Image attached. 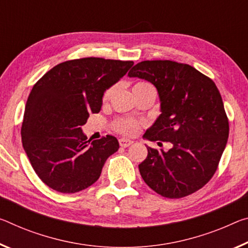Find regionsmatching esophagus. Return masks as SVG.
<instances>
[{"instance_id":"esophagus-1","label":"esophagus","mask_w":248,"mask_h":248,"mask_svg":"<svg viewBox=\"0 0 248 248\" xmlns=\"http://www.w3.org/2000/svg\"><path fill=\"white\" fill-rule=\"evenodd\" d=\"M132 143H133V141L129 140V139H120L119 140L120 147H123V148H128L129 145H131Z\"/></svg>"}]
</instances>
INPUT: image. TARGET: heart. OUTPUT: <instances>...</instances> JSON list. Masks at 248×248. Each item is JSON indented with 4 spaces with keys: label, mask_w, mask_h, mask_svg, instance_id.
Returning a JSON list of instances; mask_svg holds the SVG:
<instances>
[{
    "label": "heart",
    "mask_w": 248,
    "mask_h": 248,
    "mask_svg": "<svg viewBox=\"0 0 248 248\" xmlns=\"http://www.w3.org/2000/svg\"><path fill=\"white\" fill-rule=\"evenodd\" d=\"M143 88H153L150 84L148 82H138L135 85L133 89H143ZM115 87H110L106 90L104 93V101L109 100V98L111 97ZM113 129L120 135L125 137H131L135 136L140 129V124L138 121L132 120V119H118L113 123Z\"/></svg>",
    "instance_id": "obj_1"
}]
</instances>
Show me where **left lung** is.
<instances>
[{"label": "left lung", "mask_w": 248, "mask_h": 248, "mask_svg": "<svg viewBox=\"0 0 248 248\" xmlns=\"http://www.w3.org/2000/svg\"><path fill=\"white\" fill-rule=\"evenodd\" d=\"M128 76L150 81L159 93L162 113L143 138L172 145L167 152L147 147V158L139 164L141 176L164 198L194 193L217 170L229 138L217 87L198 69L173 61L140 62Z\"/></svg>", "instance_id": "obj_1"}]
</instances>
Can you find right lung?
Masks as SVG:
<instances>
[{
    "mask_svg": "<svg viewBox=\"0 0 248 248\" xmlns=\"http://www.w3.org/2000/svg\"><path fill=\"white\" fill-rule=\"evenodd\" d=\"M132 61L86 57L61 62L39 79L27 98L23 148L35 173L61 193H76L99 179L119 149L112 136L87 140L81 125L98 113L106 89L123 78Z\"/></svg>",
    "mask_w": 248,
    "mask_h": 248,
    "instance_id": "1",
    "label": "right lung"
}]
</instances>
